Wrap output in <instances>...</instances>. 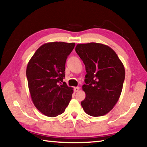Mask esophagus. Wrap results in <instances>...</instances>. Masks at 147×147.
Returning a JSON list of instances; mask_svg holds the SVG:
<instances>
[{
    "label": "esophagus",
    "mask_w": 147,
    "mask_h": 147,
    "mask_svg": "<svg viewBox=\"0 0 147 147\" xmlns=\"http://www.w3.org/2000/svg\"><path fill=\"white\" fill-rule=\"evenodd\" d=\"M74 90L75 92H78V91L79 90V86H76V87L74 88Z\"/></svg>",
    "instance_id": "esophagus-1"
}]
</instances>
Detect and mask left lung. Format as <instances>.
<instances>
[{"label": "left lung", "instance_id": "8db88e82", "mask_svg": "<svg viewBox=\"0 0 147 147\" xmlns=\"http://www.w3.org/2000/svg\"><path fill=\"white\" fill-rule=\"evenodd\" d=\"M76 51L85 65V99L81 102L86 114L101 117L108 113L119 100L125 69L113 49L98 43L79 44Z\"/></svg>", "mask_w": 147, "mask_h": 147}]
</instances>
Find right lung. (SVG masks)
Here are the masks:
<instances>
[{
    "instance_id": "1",
    "label": "right lung",
    "mask_w": 147,
    "mask_h": 147,
    "mask_svg": "<svg viewBox=\"0 0 147 147\" xmlns=\"http://www.w3.org/2000/svg\"><path fill=\"white\" fill-rule=\"evenodd\" d=\"M75 45L46 43L38 48L27 64L26 74L31 99L38 110L47 117L63 113L71 99L73 88L63 82V79L66 61Z\"/></svg>"
}]
</instances>
